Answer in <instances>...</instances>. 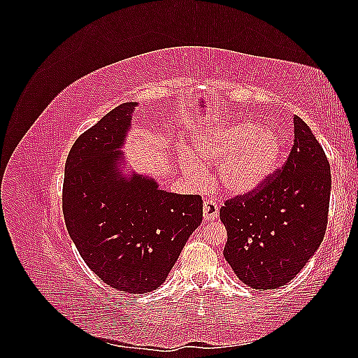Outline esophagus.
<instances>
[{"label":"esophagus","instance_id":"34e87169","mask_svg":"<svg viewBox=\"0 0 358 358\" xmlns=\"http://www.w3.org/2000/svg\"><path fill=\"white\" fill-rule=\"evenodd\" d=\"M218 212H220V208H218V204H216V201L208 200V199L203 201V218H204V221L216 220V218H218Z\"/></svg>","mask_w":358,"mask_h":358}]
</instances>
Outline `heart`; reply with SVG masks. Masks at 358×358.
Wrapping results in <instances>:
<instances>
[{"mask_svg":"<svg viewBox=\"0 0 358 358\" xmlns=\"http://www.w3.org/2000/svg\"><path fill=\"white\" fill-rule=\"evenodd\" d=\"M197 159L185 155L187 169L197 180L206 178L204 167H216L218 187L234 197L249 196L272 178L284 145L273 129L257 122L239 121L210 129L194 140Z\"/></svg>","mask_w":358,"mask_h":358,"instance_id":"obj_1","label":"heart"}]
</instances>
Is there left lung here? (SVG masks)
I'll use <instances>...</instances> for the list:
<instances>
[{
	"label": "left lung",
	"mask_w": 358,
	"mask_h": 358,
	"mask_svg": "<svg viewBox=\"0 0 358 358\" xmlns=\"http://www.w3.org/2000/svg\"><path fill=\"white\" fill-rule=\"evenodd\" d=\"M330 191L327 157L308 124L294 116V145L282 171L220 210L224 257L236 276L255 289L289 282L324 239Z\"/></svg>",
	"instance_id": "1"
}]
</instances>
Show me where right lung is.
<instances>
[{
	"mask_svg": "<svg viewBox=\"0 0 358 358\" xmlns=\"http://www.w3.org/2000/svg\"><path fill=\"white\" fill-rule=\"evenodd\" d=\"M137 103H122L76 140L66 161L62 212L71 241L104 284L150 292L169 276L201 224L200 196L159 189L148 175H125L124 148Z\"/></svg>",
	"mask_w": 358,
	"mask_h": 358,
	"instance_id": "1",
	"label": "right lung"
}]
</instances>
